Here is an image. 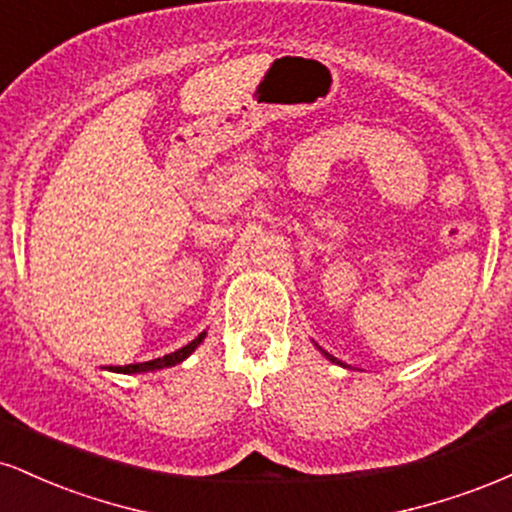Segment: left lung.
I'll list each match as a JSON object with an SVG mask.
<instances>
[{
    "label": "left lung",
    "instance_id": "1",
    "mask_svg": "<svg viewBox=\"0 0 512 512\" xmlns=\"http://www.w3.org/2000/svg\"><path fill=\"white\" fill-rule=\"evenodd\" d=\"M325 356H327V358H330V361H334V363H339V361H337V358H334V356H330V354H325Z\"/></svg>",
    "mask_w": 512,
    "mask_h": 512
}]
</instances>
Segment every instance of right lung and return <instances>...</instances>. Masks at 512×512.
<instances>
[{
	"instance_id": "add662e5",
	"label": "right lung",
	"mask_w": 512,
	"mask_h": 512,
	"mask_svg": "<svg viewBox=\"0 0 512 512\" xmlns=\"http://www.w3.org/2000/svg\"><path fill=\"white\" fill-rule=\"evenodd\" d=\"M202 339H204V332L199 334V337L192 339V342L187 344V346H182V349L173 351V354H166V356L154 358V361H146V363H129V366H110L108 370H113V373H149V370H161V368L178 366V363L185 361V358L197 349Z\"/></svg>"
}]
</instances>
